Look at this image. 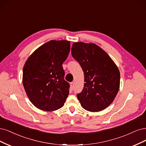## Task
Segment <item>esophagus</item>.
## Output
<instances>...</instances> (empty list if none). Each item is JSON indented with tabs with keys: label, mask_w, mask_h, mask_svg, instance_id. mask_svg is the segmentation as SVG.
I'll use <instances>...</instances> for the list:
<instances>
[{
	"label": "esophagus",
	"mask_w": 146,
	"mask_h": 146,
	"mask_svg": "<svg viewBox=\"0 0 146 146\" xmlns=\"http://www.w3.org/2000/svg\"><path fill=\"white\" fill-rule=\"evenodd\" d=\"M70 86H71V88H72V89L73 90V89L74 88V82H71V83H70Z\"/></svg>",
	"instance_id": "1"
}]
</instances>
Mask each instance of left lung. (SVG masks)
Segmentation results:
<instances>
[{
    "mask_svg": "<svg viewBox=\"0 0 146 146\" xmlns=\"http://www.w3.org/2000/svg\"><path fill=\"white\" fill-rule=\"evenodd\" d=\"M72 55L84 72V85L78 100L84 109L99 111L113 101L120 84L118 68L110 56L97 45L74 42Z\"/></svg>",
    "mask_w": 146,
    "mask_h": 146,
    "instance_id": "left-lung-1",
    "label": "left lung"
}]
</instances>
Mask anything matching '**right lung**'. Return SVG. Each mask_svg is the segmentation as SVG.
I'll return each instance as SVG.
<instances>
[{"instance_id": "add662e5", "label": "right lung", "mask_w": 146, "mask_h": 146, "mask_svg": "<svg viewBox=\"0 0 146 146\" xmlns=\"http://www.w3.org/2000/svg\"><path fill=\"white\" fill-rule=\"evenodd\" d=\"M70 41L51 40L36 50L23 68L22 82L29 100L37 109L54 111L62 107L69 94L62 64Z\"/></svg>"}]
</instances>
